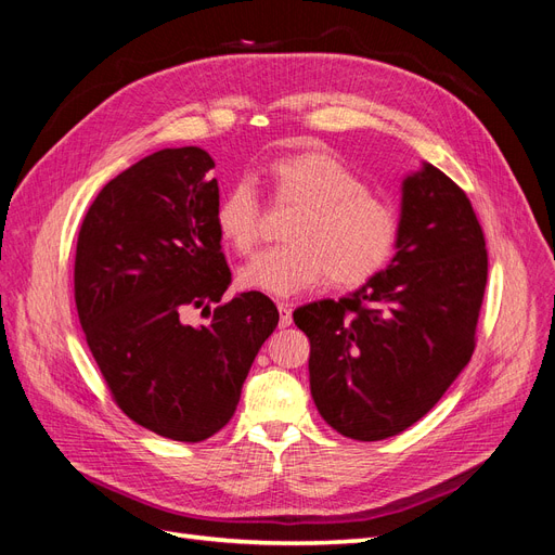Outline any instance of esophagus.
Segmentation results:
<instances>
[{
    "label": "esophagus",
    "instance_id": "esophagus-1",
    "mask_svg": "<svg viewBox=\"0 0 555 555\" xmlns=\"http://www.w3.org/2000/svg\"><path fill=\"white\" fill-rule=\"evenodd\" d=\"M278 310H280V326L282 328L292 326V310H294V306L287 304V300H282V304H278Z\"/></svg>",
    "mask_w": 555,
    "mask_h": 555
}]
</instances>
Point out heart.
Here are the masks:
<instances>
[{"label":"heart","mask_w":555,"mask_h":555,"mask_svg":"<svg viewBox=\"0 0 555 555\" xmlns=\"http://www.w3.org/2000/svg\"><path fill=\"white\" fill-rule=\"evenodd\" d=\"M273 196L298 204L287 245L251 257L241 271L247 289L294 296L326 278L351 289L379 275L391 261L400 220L391 204L367 192L365 180L340 159L300 153L273 164ZM217 229L241 255L261 241V201L255 182L241 178L217 208Z\"/></svg>","instance_id":"heart-1"}]
</instances>
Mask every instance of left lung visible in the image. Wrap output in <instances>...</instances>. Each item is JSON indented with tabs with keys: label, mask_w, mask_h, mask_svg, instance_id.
<instances>
[{
	"label": "left lung",
	"mask_w": 555,
	"mask_h": 555,
	"mask_svg": "<svg viewBox=\"0 0 555 555\" xmlns=\"http://www.w3.org/2000/svg\"><path fill=\"white\" fill-rule=\"evenodd\" d=\"M396 257L340 300L294 310L310 391L345 438H393L426 416L473 359L489 255L467 194L433 164L402 182Z\"/></svg>",
	"instance_id": "8db88e82"
}]
</instances>
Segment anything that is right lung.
Here are the masks:
<instances>
[{
    "instance_id": "right-lung-1",
    "label": "right lung",
    "mask_w": 555,
    "mask_h": 555,
    "mask_svg": "<svg viewBox=\"0 0 555 555\" xmlns=\"http://www.w3.org/2000/svg\"><path fill=\"white\" fill-rule=\"evenodd\" d=\"M212 169L194 145L137 162L96 194L76 245V310L115 405L176 442L229 424L280 319L261 292L222 300L231 271ZM194 311L209 322L192 325Z\"/></svg>"
}]
</instances>
